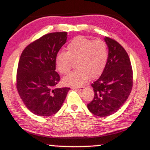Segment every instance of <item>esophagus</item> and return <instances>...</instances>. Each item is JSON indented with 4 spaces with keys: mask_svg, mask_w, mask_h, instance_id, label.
<instances>
[{
    "mask_svg": "<svg viewBox=\"0 0 150 150\" xmlns=\"http://www.w3.org/2000/svg\"><path fill=\"white\" fill-rule=\"evenodd\" d=\"M74 89H76V90H84V87H73Z\"/></svg>",
    "mask_w": 150,
    "mask_h": 150,
    "instance_id": "obj_1",
    "label": "esophagus"
}]
</instances>
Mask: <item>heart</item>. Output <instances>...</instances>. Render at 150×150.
I'll return each instance as SVG.
<instances>
[{"mask_svg":"<svg viewBox=\"0 0 150 150\" xmlns=\"http://www.w3.org/2000/svg\"><path fill=\"white\" fill-rule=\"evenodd\" d=\"M108 58V46L102 40H91L85 36H78L69 42L67 52L60 51L55 56L57 71L62 75L70 72L72 62H75V71L63 78L67 85H81L89 77H98L104 70Z\"/></svg>","mask_w":150,"mask_h":150,"instance_id":"1","label":"heart"}]
</instances>
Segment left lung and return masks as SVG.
I'll use <instances>...</instances> for the list:
<instances>
[{
    "mask_svg": "<svg viewBox=\"0 0 150 150\" xmlns=\"http://www.w3.org/2000/svg\"><path fill=\"white\" fill-rule=\"evenodd\" d=\"M108 58L103 73L92 84L95 96L88 104L90 112L99 117L114 114L124 105L131 93L132 69L128 54L120 44L105 38Z\"/></svg>",
    "mask_w": 150,
    "mask_h": 150,
    "instance_id": "obj_1",
    "label": "left lung"
}]
</instances>
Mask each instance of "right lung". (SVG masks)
I'll return each mask as SVG.
<instances>
[{"label":"right lung","mask_w":150,"mask_h":150,"mask_svg":"<svg viewBox=\"0 0 150 150\" xmlns=\"http://www.w3.org/2000/svg\"><path fill=\"white\" fill-rule=\"evenodd\" d=\"M67 32L51 33L29 44L20 57L16 76L18 92L26 108L38 116L55 114L61 108L70 88H55L57 53L67 41Z\"/></svg>","instance_id":"1"}]
</instances>
